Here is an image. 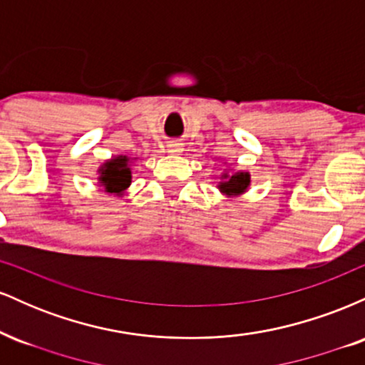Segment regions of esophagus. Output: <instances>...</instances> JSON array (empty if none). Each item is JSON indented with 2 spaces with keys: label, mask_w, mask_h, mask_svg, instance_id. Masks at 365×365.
Segmentation results:
<instances>
[{
  "label": "esophagus",
  "mask_w": 365,
  "mask_h": 365,
  "mask_svg": "<svg viewBox=\"0 0 365 365\" xmlns=\"http://www.w3.org/2000/svg\"><path fill=\"white\" fill-rule=\"evenodd\" d=\"M168 148H170V153H173V154H180V153H182V150H183V144H182V142H177V140H175V142H170Z\"/></svg>",
  "instance_id": "1"
}]
</instances>
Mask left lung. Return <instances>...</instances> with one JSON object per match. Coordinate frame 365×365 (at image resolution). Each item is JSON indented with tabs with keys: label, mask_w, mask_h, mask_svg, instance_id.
Wrapping results in <instances>:
<instances>
[{
	"label": "left lung",
	"mask_w": 365,
	"mask_h": 365,
	"mask_svg": "<svg viewBox=\"0 0 365 365\" xmlns=\"http://www.w3.org/2000/svg\"><path fill=\"white\" fill-rule=\"evenodd\" d=\"M226 178V175H225ZM250 183V175L249 173H235L232 177L226 178V182H223L220 185V190L225 192L226 195H238L242 192H245V188L249 187Z\"/></svg>",
	"instance_id": "obj_1"
}]
</instances>
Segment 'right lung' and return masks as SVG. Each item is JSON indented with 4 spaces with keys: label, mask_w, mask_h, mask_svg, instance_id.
<instances>
[{
    "label": "right lung",
    "mask_w": 365,
    "mask_h": 365,
    "mask_svg": "<svg viewBox=\"0 0 365 365\" xmlns=\"http://www.w3.org/2000/svg\"><path fill=\"white\" fill-rule=\"evenodd\" d=\"M99 182L103 183L106 192L121 194L130 185V182H132V171L128 168V158L120 156L104 163Z\"/></svg>",
    "instance_id": "1"
}]
</instances>
